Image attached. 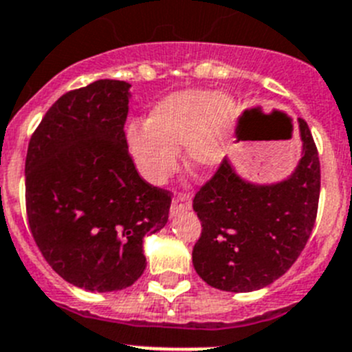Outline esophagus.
<instances>
[{
    "mask_svg": "<svg viewBox=\"0 0 352 352\" xmlns=\"http://www.w3.org/2000/svg\"><path fill=\"white\" fill-rule=\"evenodd\" d=\"M191 195L187 191L179 192V195L173 198L172 203V215H177L180 212H186V210H191Z\"/></svg>",
    "mask_w": 352,
    "mask_h": 352,
    "instance_id": "esophagus-1",
    "label": "esophagus"
}]
</instances>
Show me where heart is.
I'll list each match as a JSON object with an SVG mask.
<instances>
[{
  "label": "heart",
  "mask_w": 352,
  "mask_h": 352,
  "mask_svg": "<svg viewBox=\"0 0 352 352\" xmlns=\"http://www.w3.org/2000/svg\"><path fill=\"white\" fill-rule=\"evenodd\" d=\"M234 120L236 107L229 95L175 91L151 109L144 126H130L128 147L140 173L149 182L161 184L175 172L182 147L186 165L196 172L221 163Z\"/></svg>",
  "instance_id": "1"
}]
</instances>
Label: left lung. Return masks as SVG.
Returning <instances> with one entry per match:
<instances>
[{
	"label": "left lung",
	"mask_w": 352,
	"mask_h": 352,
	"mask_svg": "<svg viewBox=\"0 0 352 352\" xmlns=\"http://www.w3.org/2000/svg\"><path fill=\"white\" fill-rule=\"evenodd\" d=\"M292 130L288 123L287 131ZM298 130L304 154L290 179L255 186L222 160L196 192L192 208L201 234L192 248V264L210 287L236 294L264 288L304 250L316 222L321 170L313 133L302 118Z\"/></svg>",
	"instance_id": "obj_1"
}]
</instances>
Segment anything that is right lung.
I'll return each instance as SVG.
<instances>
[{
    "mask_svg": "<svg viewBox=\"0 0 352 352\" xmlns=\"http://www.w3.org/2000/svg\"><path fill=\"white\" fill-rule=\"evenodd\" d=\"M130 85L98 80L62 95L31 135L25 212L45 261L74 287L116 292L142 276V239L168 221L172 192L128 153Z\"/></svg>",
    "mask_w": 352,
    "mask_h": 352,
    "instance_id": "add662e5",
    "label": "right lung"
}]
</instances>
